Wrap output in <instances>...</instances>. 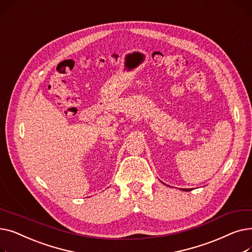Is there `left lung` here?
I'll return each instance as SVG.
<instances>
[{
	"label": "left lung",
	"instance_id": "8db88e82",
	"mask_svg": "<svg viewBox=\"0 0 252 252\" xmlns=\"http://www.w3.org/2000/svg\"><path fill=\"white\" fill-rule=\"evenodd\" d=\"M191 189H183V191H190Z\"/></svg>",
	"mask_w": 252,
	"mask_h": 252
}]
</instances>
